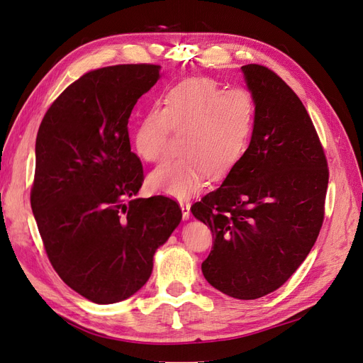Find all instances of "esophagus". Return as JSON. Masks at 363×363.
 I'll list each match as a JSON object with an SVG mask.
<instances>
[{
    "instance_id": "obj_1",
    "label": "esophagus",
    "mask_w": 363,
    "mask_h": 363,
    "mask_svg": "<svg viewBox=\"0 0 363 363\" xmlns=\"http://www.w3.org/2000/svg\"><path fill=\"white\" fill-rule=\"evenodd\" d=\"M180 208H182V213H183V219L184 220H189L191 217V204L187 201H182L180 202Z\"/></svg>"
}]
</instances>
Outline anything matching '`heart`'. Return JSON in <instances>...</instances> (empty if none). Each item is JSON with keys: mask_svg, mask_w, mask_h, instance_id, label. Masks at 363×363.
<instances>
[{"mask_svg": "<svg viewBox=\"0 0 363 363\" xmlns=\"http://www.w3.org/2000/svg\"><path fill=\"white\" fill-rule=\"evenodd\" d=\"M255 103L242 89L225 91L208 77L172 86L162 107L144 113L134 133L137 155L146 162L161 161L169 131L180 134L182 156L159 165L149 176L155 192L189 198L206 177L220 179L242 157L253 133Z\"/></svg>", "mask_w": 363, "mask_h": 363, "instance_id": "1", "label": "heart"}]
</instances>
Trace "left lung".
Here are the masks:
<instances>
[{"label":"left lung","mask_w":363,"mask_h":363,"mask_svg":"<svg viewBox=\"0 0 363 363\" xmlns=\"http://www.w3.org/2000/svg\"><path fill=\"white\" fill-rule=\"evenodd\" d=\"M241 71L255 103L250 144L191 210L214 238L201 265L206 280L228 296L257 299L283 286L313 249L329 171L298 95L264 65Z\"/></svg>","instance_id":"obj_1"}]
</instances>
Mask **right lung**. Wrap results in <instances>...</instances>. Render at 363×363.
Here are the masks:
<instances>
[{
    "instance_id": "add662e5",
    "label": "right lung",
    "mask_w": 363,
    "mask_h": 363,
    "mask_svg": "<svg viewBox=\"0 0 363 363\" xmlns=\"http://www.w3.org/2000/svg\"><path fill=\"white\" fill-rule=\"evenodd\" d=\"M159 77L161 67L150 64L86 72L38 128L31 189L38 232L57 275L95 303L138 292L182 220L176 201L135 198L144 176L128 121Z\"/></svg>"
}]
</instances>
